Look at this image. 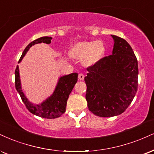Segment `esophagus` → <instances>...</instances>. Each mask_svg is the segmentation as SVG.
<instances>
[{
    "label": "esophagus",
    "mask_w": 154,
    "mask_h": 154,
    "mask_svg": "<svg viewBox=\"0 0 154 154\" xmlns=\"http://www.w3.org/2000/svg\"><path fill=\"white\" fill-rule=\"evenodd\" d=\"M78 78H79V79H80V80H83V79H84V78H85V75H83L82 73L79 74Z\"/></svg>",
    "instance_id": "esophagus-1"
}]
</instances>
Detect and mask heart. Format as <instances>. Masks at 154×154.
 <instances>
[{"label":"heart","instance_id":"b5f03b06","mask_svg":"<svg viewBox=\"0 0 154 154\" xmlns=\"http://www.w3.org/2000/svg\"><path fill=\"white\" fill-rule=\"evenodd\" d=\"M105 46L102 42H82L75 44L69 51V56L75 59H82L86 66L95 64L103 58Z\"/></svg>","mask_w":154,"mask_h":154}]
</instances>
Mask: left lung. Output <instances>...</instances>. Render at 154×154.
Returning <instances> with one entry per match:
<instances>
[{"label": "left lung", "instance_id": "1", "mask_svg": "<svg viewBox=\"0 0 154 154\" xmlns=\"http://www.w3.org/2000/svg\"><path fill=\"white\" fill-rule=\"evenodd\" d=\"M112 54L89 66L85 77L90 111L95 116H118L128 107L138 90V66L132 48L123 38L111 35Z\"/></svg>", "mask_w": 154, "mask_h": 154}]
</instances>
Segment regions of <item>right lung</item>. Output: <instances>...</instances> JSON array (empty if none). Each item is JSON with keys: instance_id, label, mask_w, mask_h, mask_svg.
<instances>
[{"instance_id": "right-lung-1", "label": "right lung", "mask_w": 154, "mask_h": 154, "mask_svg": "<svg viewBox=\"0 0 154 154\" xmlns=\"http://www.w3.org/2000/svg\"><path fill=\"white\" fill-rule=\"evenodd\" d=\"M51 38H52L51 37L43 36L31 42L25 48L18 62H21L24 55L26 54V53L27 52L31 47H32L35 44L42 43V42L50 44ZM77 77H78V75L75 72V73H72L69 75H65L61 77L53 95L41 105L32 104L28 100L27 98L24 95L21 90L19 70H18V66H16V70H15V86H16V90L21 96L22 101L29 112L37 116H39L41 118L53 119V118L60 117L63 113L65 112L66 101H67L69 94L71 93L74 86L77 82Z\"/></svg>"}]
</instances>
